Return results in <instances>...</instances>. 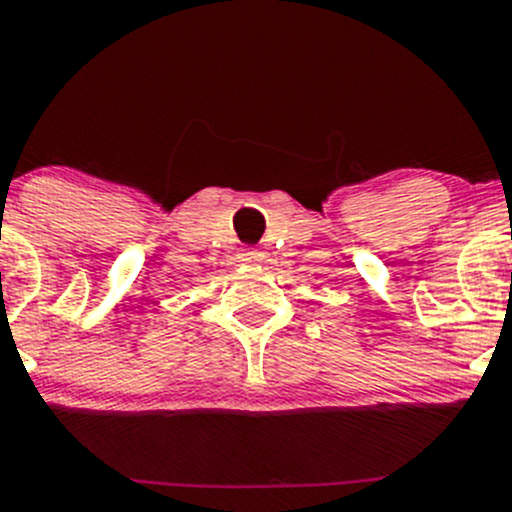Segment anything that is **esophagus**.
Wrapping results in <instances>:
<instances>
[{
  "label": "esophagus",
  "mask_w": 512,
  "mask_h": 512,
  "mask_svg": "<svg viewBox=\"0 0 512 512\" xmlns=\"http://www.w3.org/2000/svg\"><path fill=\"white\" fill-rule=\"evenodd\" d=\"M240 257H242V260H245V262H260L265 255H262L260 250H255V247H245V250L240 252Z\"/></svg>",
  "instance_id": "34e87169"
}]
</instances>
